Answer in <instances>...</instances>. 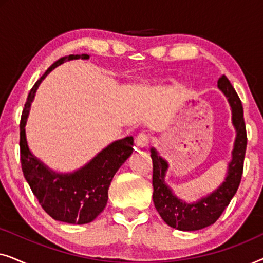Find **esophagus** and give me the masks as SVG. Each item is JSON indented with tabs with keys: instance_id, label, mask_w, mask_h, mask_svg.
<instances>
[{
	"instance_id": "1",
	"label": "esophagus",
	"mask_w": 263,
	"mask_h": 263,
	"mask_svg": "<svg viewBox=\"0 0 263 263\" xmlns=\"http://www.w3.org/2000/svg\"><path fill=\"white\" fill-rule=\"evenodd\" d=\"M148 138L149 135L147 133H140L138 136L135 138V146L138 149L145 148L147 146V142H148Z\"/></svg>"
}]
</instances>
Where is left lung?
<instances>
[{"label":"left lung","instance_id":"8db88e82","mask_svg":"<svg viewBox=\"0 0 263 263\" xmlns=\"http://www.w3.org/2000/svg\"><path fill=\"white\" fill-rule=\"evenodd\" d=\"M218 87L229 100L232 110V123L237 133L232 149V159L228 167V175L219 188L196 202L185 203L184 201L175 196L172 190L165 184L164 178L168 165L153 147L151 148V158L153 161L152 184L154 206L168 226L181 231H196L214 224L235 196L242 179L248 141L242 102L225 75L219 78Z\"/></svg>","mask_w":263,"mask_h":263}]
</instances>
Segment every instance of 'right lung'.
<instances>
[{
    "label": "right lung",
    "instance_id": "1",
    "mask_svg": "<svg viewBox=\"0 0 263 263\" xmlns=\"http://www.w3.org/2000/svg\"><path fill=\"white\" fill-rule=\"evenodd\" d=\"M88 60L89 56H64L48 68L28 93L20 121V160L24 177L50 217L68 224H87L102 213L115 174L133 153V136L117 140L99 152L84 167L71 174H57L31 153L25 125L38 86L52 69L66 61Z\"/></svg>",
    "mask_w": 263,
    "mask_h": 263
}]
</instances>
